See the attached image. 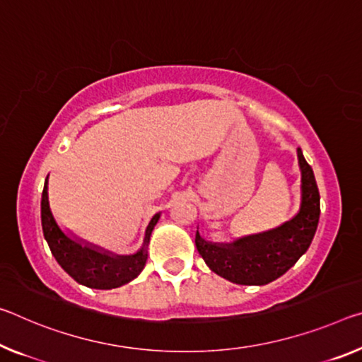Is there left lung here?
Listing matches in <instances>:
<instances>
[{"mask_svg": "<svg viewBox=\"0 0 362 362\" xmlns=\"http://www.w3.org/2000/svg\"><path fill=\"white\" fill-rule=\"evenodd\" d=\"M296 153L301 170L300 212L274 230L238 238L233 243L206 242L197 232V250L212 272L238 285H266L284 275L306 253L319 223L320 197L301 148Z\"/></svg>", "mask_w": 362, "mask_h": 362, "instance_id": "8db88e82", "label": "left lung"}]
</instances>
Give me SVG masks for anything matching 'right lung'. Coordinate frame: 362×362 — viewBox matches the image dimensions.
I'll return each instance as SVG.
<instances>
[{
  "mask_svg": "<svg viewBox=\"0 0 362 362\" xmlns=\"http://www.w3.org/2000/svg\"><path fill=\"white\" fill-rule=\"evenodd\" d=\"M160 214H154L145 232V240L140 251L132 256H116L103 251L96 246L78 242L77 238L69 237L57 226L48 199V177L45 180L42 193V226L43 235L47 238L51 253L59 262V266L76 280L88 288L111 290L129 284L145 267L148 253L146 246L154 226Z\"/></svg>",
  "mask_w": 362,
  "mask_h": 362,
  "instance_id": "right-lung-1",
  "label": "right lung"
}]
</instances>
